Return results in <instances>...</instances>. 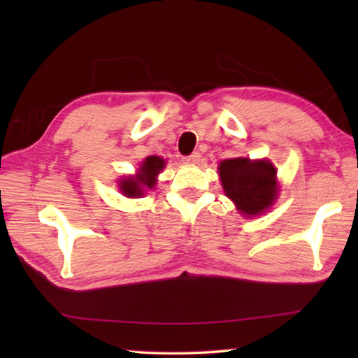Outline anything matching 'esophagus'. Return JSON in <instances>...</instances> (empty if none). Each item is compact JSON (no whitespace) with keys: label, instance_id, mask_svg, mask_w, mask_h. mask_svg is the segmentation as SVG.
I'll use <instances>...</instances> for the list:
<instances>
[{"label":"esophagus","instance_id":"1","mask_svg":"<svg viewBox=\"0 0 358 358\" xmlns=\"http://www.w3.org/2000/svg\"><path fill=\"white\" fill-rule=\"evenodd\" d=\"M201 161V153H192V155H189V156H186V157H183V162L185 164H189V166H194V164H197V162Z\"/></svg>","mask_w":358,"mask_h":358}]
</instances>
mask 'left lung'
Segmentation results:
<instances>
[{
  "label": "left lung",
  "mask_w": 358,
  "mask_h": 358,
  "mask_svg": "<svg viewBox=\"0 0 358 358\" xmlns=\"http://www.w3.org/2000/svg\"><path fill=\"white\" fill-rule=\"evenodd\" d=\"M217 169L224 192L241 215H262L276 201V169L268 159L234 157L221 161Z\"/></svg>",
  "instance_id": "8db88e82"
}]
</instances>
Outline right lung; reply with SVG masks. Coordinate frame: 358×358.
I'll use <instances>...</instances> for the list:
<instances>
[{"instance_id":"obj_1","label":"right lung","mask_w":358,"mask_h":358,"mask_svg":"<svg viewBox=\"0 0 358 358\" xmlns=\"http://www.w3.org/2000/svg\"><path fill=\"white\" fill-rule=\"evenodd\" d=\"M166 167V161L159 156H148L136 175L120 180V191L126 197H142L148 189H153L156 177Z\"/></svg>"}]
</instances>
